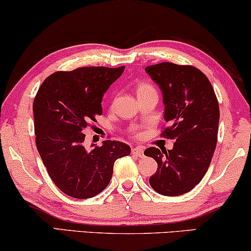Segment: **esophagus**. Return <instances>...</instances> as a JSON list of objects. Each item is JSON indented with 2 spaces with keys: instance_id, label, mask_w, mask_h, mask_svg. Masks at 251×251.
<instances>
[{
  "instance_id": "1",
  "label": "esophagus",
  "mask_w": 251,
  "mask_h": 251,
  "mask_svg": "<svg viewBox=\"0 0 251 251\" xmlns=\"http://www.w3.org/2000/svg\"><path fill=\"white\" fill-rule=\"evenodd\" d=\"M132 154L133 155L138 156V157H143L144 156V150L142 147H135V149H132Z\"/></svg>"
}]
</instances>
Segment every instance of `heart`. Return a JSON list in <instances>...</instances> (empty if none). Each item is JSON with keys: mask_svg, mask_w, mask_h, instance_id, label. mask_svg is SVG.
Here are the masks:
<instances>
[{"mask_svg": "<svg viewBox=\"0 0 251 251\" xmlns=\"http://www.w3.org/2000/svg\"><path fill=\"white\" fill-rule=\"evenodd\" d=\"M149 90H154L152 85H150L149 83H145V82H143V83H139L138 87H137V94H140V92H145V91H149Z\"/></svg>", "mask_w": 251, "mask_h": 251, "instance_id": "heart-1", "label": "heart"}]
</instances>
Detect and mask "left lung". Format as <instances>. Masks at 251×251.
<instances>
[{
	"mask_svg": "<svg viewBox=\"0 0 251 251\" xmlns=\"http://www.w3.org/2000/svg\"><path fill=\"white\" fill-rule=\"evenodd\" d=\"M162 91L170 125L163 136L173 150L150 147L144 154L157 163L150 184L159 194L176 197L193 190L210 166L217 144L219 106L208 77L193 66L161 63L145 68Z\"/></svg>",
	"mask_w": 251,
	"mask_h": 251,
	"instance_id": "left-lung-1",
	"label": "left lung"
}]
</instances>
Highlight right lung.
<instances>
[{
	"label": "right lung",
	"instance_id": "1",
	"mask_svg": "<svg viewBox=\"0 0 251 251\" xmlns=\"http://www.w3.org/2000/svg\"><path fill=\"white\" fill-rule=\"evenodd\" d=\"M125 66L80 67L47 77L34 99L36 147L54 185L75 199H89L111 181L114 162L129 155V145L105 140L87 150L84 129L102 113L104 94Z\"/></svg>",
	"mask_w": 251,
	"mask_h": 251
}]
</instances>
